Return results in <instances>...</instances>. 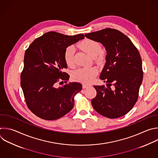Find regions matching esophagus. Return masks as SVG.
<instances>
[{"instance_id":"34e87169","label":"esophagus","mask_w":158,"mask_h":158,"mask_svg":"<svg viewBox=\"0 0 158 158\" xmlns=\"http://www.w3.org/2000/svg\"><path fill=\"white\" fill-rule=\"evenodd\" d=\"M89 86V85L88 84H82V88H83V89H85V88L88 87Z\"/></svg>"}]
</instances>
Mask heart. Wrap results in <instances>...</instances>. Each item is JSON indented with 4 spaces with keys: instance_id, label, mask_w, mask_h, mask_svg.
Masks as SVG:
<instances>
[{
    "instance_id": "1",
    "label": "heart",
    "mask_w": 158,
    "mask_h": 158,
    "mask_svg": "<svg viewBox=\"0 0 158 158\" xmlns=\"http://www.w3.org/2000/svg\"><path fill=\"white\" fill-rule=\"evenodd\" d=\"M79 46L91 57L94 58L97 61L101 62L103 60V55L101 51L102 46L99 43L90 39H85L79 44ZM75 49L73 46H68L64 55L66 64L69 66H74V57ZM98 70L95 68H82L73 73V78L74 81L84 84L91 82L97 74Z\"/></svg>"
}]
</instances>
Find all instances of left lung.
I'll return each mask as SVG.
<instances>
[{
  "instance_id": "8db88e82",
  "label": "left lung",
  "mask_w": 158,
  "mask_h": 158,
  "mask_svg": "<svg viewBox=\"0 0 158 158\" xmlns=\"http://www.w3.org/2000/svg\"><path fill=\"white\" fill-rule=\"evenodd\" d=\"M85 36L102 43L107 51L106 63L100 78L107 83V87L94 86L97 95L92 100V106L106 117H122L131 110L138 98L143 76L139 51L128 36L114 28H105Z\"/></svg>"
}]
</instances>
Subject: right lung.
Returning a JSON list of instances; mask_svg holds the SVG:
<instances>
[{
    "instance_id": "obj_1",
    "label": "right lung",
    "mask_w": 158,
    "mask_h": 158,
    "mask_svg": "<svg viewBox=\"0 0 158 158\" xmlns=\"http://www.w3.org/2000/svg\"><path fill=\"white\" fill-rule=\"evenodd\" d=\"M84 38L83 34L68 36L49 31L35 39L26 50L20 84L28 109L37 117L56 120L73 108L81 84L70 82L59 88L56 85L60 81L67 83L69 78L63 72L68 68L64 59L66 49Z\"/></svg>"
}]
</instances>
